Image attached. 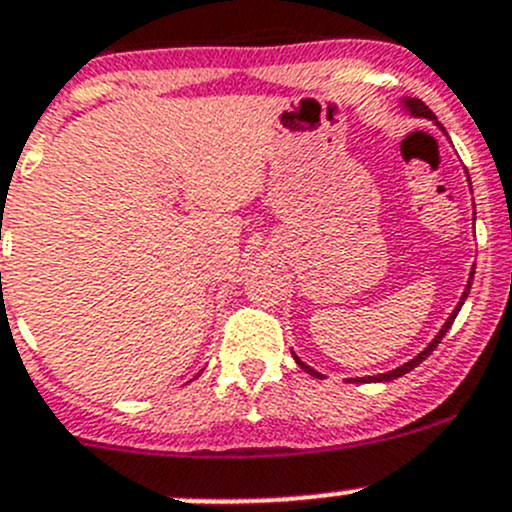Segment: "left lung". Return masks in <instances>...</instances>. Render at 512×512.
Wrapping results in <instances>:
<instances>
[{
	"instance_id": "left-lung-1",
	"label": "left lung",
	"mask_w": 512,
	"mask_h": 512,
	"mask_svg": "<svg viewBox=\"0 0 512 512\" xmlns=\"http://www.w3.org/2000/svg\"><path fill=\"white\" fill-rule=\"evenodd\" d=\"M401 103H404V108H406V111H409V113H411V116H416V118H428V121H436V116H433V111H431V108H428V106H426V103H423V101H421V98H404V101H401ZM473 270H476V265H473ZM471 285H473V272H471V277H468V285H466V289H463V294H461V302H458V304H456V309H453V312H451V317H448V319H446V324H443V327H441V332H438V334H436V337H433V339H431V344H428V347H426V349H423V352H421V354H418V356H414V359H411V361H406V364H404V366H396V369L386 371V374H379V376H369V379H366V381H394V379H399V376L409 374V371H411V369H416V366H418V364H421V361H423V359H426V356H428V354H431V352H433V349H436V347H438V344H441V339H443V337H446V332H448V329H451L453 319H456V317H458V312H461V307H463V302H466L468 292H471ZM294 361H297V364H299V366H302V369H304V371H307V374L317 376V379H324V376H322V374H319V371H314V369H312V366H307V364H304V361H302V359H299V356H294ZM354 381H359V379H354Z\"/></svg>"
}]
</instances>
